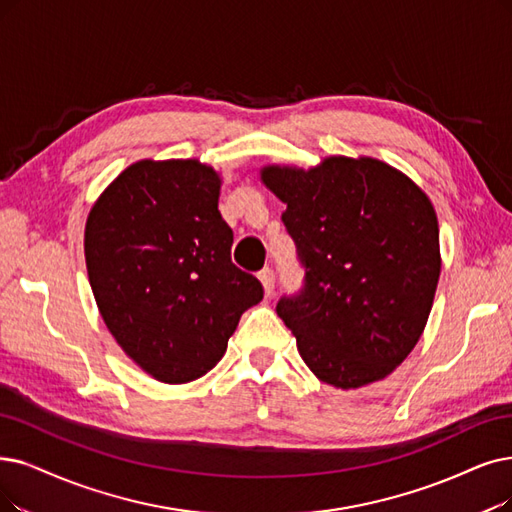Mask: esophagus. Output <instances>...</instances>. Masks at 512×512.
<instances>
[{"instance_id": "1", "label": "esophagus", "mask_w": 512, "mask_h": 512, "mask_svg": "<svg viewBox=\"0 0 512 512\" xmlns=\"http://www.w3.org/2000/svg\"><path fill=\"white\" fill-rule=\"evenodd\" d=\"M258 279H260V283H262L264 294L271 296L273 290H275V273H273V269H262V271L258 273Z\"/></svg>"}]
</instances>
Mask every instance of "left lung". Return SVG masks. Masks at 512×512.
<instances>
[{
  "label": "left lung",
  "mask_w": 512,
  "mask_h": 512,
  "mask_svg": "<svg viewBox=\"0 0 512 512\" xmlns=\"http://www.w3.org/2000/svg\"><path fill=\"white\" fill-rule=\"evenodd\" d=\"M260 180L304 267V285L277 302L311 372L342 391L384 380L420 340L441 273L431 199L372 157L267 166Z\"/></svg>",
  "instance_id": "8db88e82"
}]
</instances>
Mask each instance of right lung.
I'll use <instances>...</instances> for the list:
<instances>
[{"label": "right lung", "instance_id": "add662e5", "mask_svg": "<svg viewBox=\"0 0 512 512\" xmlns=\"http://www.w3.org/2000/svg\"><path fill=\"white\" fill-rule=\"evenodd\" d=\"M220 185L197 159H142L88 214L84 252L98 311L124 353L159 382L208 374L264 294L231 262Z\"/></svg>", "mask_w": 512, "mask_h": 512}]
</instances>
